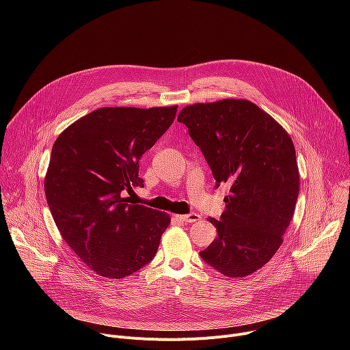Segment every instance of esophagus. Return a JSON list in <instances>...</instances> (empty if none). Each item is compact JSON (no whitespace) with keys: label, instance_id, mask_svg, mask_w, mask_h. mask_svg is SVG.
I'll list each match as a JSON object with an SVG mask.
<instances>
[{"label":"esophagus","instance_id":"esophagus-1","mask_svg":"<svg viewBox=\"0 0 350 350\" xmlns=\"http://www.w3.org/2000/svg\"><path fill=\"white\" fill-rule=\"evenodd\" d=\"M180 219H181L183 221H185V223H193V221L201 220V216L196 215V213H188V215L180 216Z\"/></svg>","mask_w":350,"mask_h":350}]
</instances>
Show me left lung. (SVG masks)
<instances>
[{
  "label": "left lung",
  "mask_w": 350,
  "mask_h": 350,
  "mask_svg": "<svg viewBox=\"0 0 350 350\" xmlns=\"http://www.w3.org/2000/svg\"><path fill=\"white\" fill-rule=\"evenodd\" d=\"M177 120L188 127L216 180L230 185L226 209L209 221L217 238L202 252L227 277H245L278 251L299 193L295 146L288 133L245 99L185 107Z\"/></svg>",
  "instance_id": "8db88e82"
}]
</instances>
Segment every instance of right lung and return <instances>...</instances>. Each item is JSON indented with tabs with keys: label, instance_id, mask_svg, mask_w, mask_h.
<instances>
[{
	"label": "right lung",
	"instance_id": "add662e5",
	"mask_svg": "<svg viewBox=\"0 0 350 350\" xmlns=\"http://www.w3.org/2000/svg\"><path fill=\"white\" fill-rule=\"evenodd\" d=\"M177 105L101 108L55 141L44 189L54 221L72 251L96 274L124 278L151 262L170 217L127 204L144 187L139 159L172 126Z\"/></svg>",
	"mask_w": 350,
	"mask_h": 350
}]
</instances>
